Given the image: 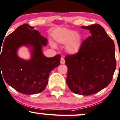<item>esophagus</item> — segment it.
Wrapping results in <instances>:
<instances>
[{
	"label": "esophagus",
	"mask_w": 120,
	"mask_h": 120,
	"mask_svg": "<svg viewBox=\"0 0 120 120\" xmlns=\"http://www.w3.org/2000/svg\"><path fill=\"white\" fill-rule=\"evenodd\" d=\"M65 63V59H64V57H62L61 58H60V64H64Z\"/></svg>",
	"instance_id": "34e87169"
}]
</instances>
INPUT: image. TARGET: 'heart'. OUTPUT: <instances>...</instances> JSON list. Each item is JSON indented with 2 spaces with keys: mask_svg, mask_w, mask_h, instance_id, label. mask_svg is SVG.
<instances>
[{
  "mask_svg": "<svg viewBox=\"0 0 120 120\" xmlns=\"http://www.w3.org/2000/svg\"><path fill=\"white\" fill-rule=\"evenodd\" d=\"M54 38L56 42L60 44L68 43L66 49L70 54L78 52L82 42V37L81 34L66 29L59 30L54 34Z\"/></svg>",
  "mask_w": 120,
  "mask_h": 120,
  "instance_id": "obj_1",
  "label": "heart"
}]
</instances>
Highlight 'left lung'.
Returning <instances> with one entry per match:
<instances>
[{
  "label": "left lung",
  "mask_w": 120,
  "mask_h": 120,
  "mask_svg": "<svg viewBox=\"0 0 120 120\" xmlns=\"http://www.w3.org/2000/svg\"><path fill=\"white\" fill-rule=\"evenodd\" d=\"M91 35L82 42L78 52L65 56L66 83L72 92L89 96L106 87L116 68L113 41L98 24L82 26Z\"/></svg>",
  "instance_id": "left-lung-1"
}]
</instances>
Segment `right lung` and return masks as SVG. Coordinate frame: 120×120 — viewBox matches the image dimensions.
Here are the masks:
<instances>
[{
  "mask_svg": "<svg viewBox=\"0 0 120 120\" xmlns=\"http://www.w3.org/2000/svg\"><path fill=\"white\" fill-rule=\"evenodd\" d=\"M47 39L34 27L23 24L9 34L0 45V77L15 90L24 94H35L45 90L51 71L60 64V55L47 58L43 55L42 46ZM23 45L32 47V58L25 61L17 55ZM3 76H2V75Z\"/></svg>",
  "mask_w": 120,
  "mask_h": 120,
  "instance_id": "obj_1",
  "label": "right lung"
}]
</instances>
